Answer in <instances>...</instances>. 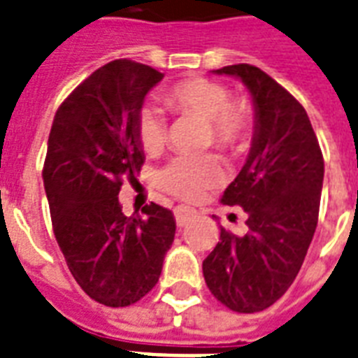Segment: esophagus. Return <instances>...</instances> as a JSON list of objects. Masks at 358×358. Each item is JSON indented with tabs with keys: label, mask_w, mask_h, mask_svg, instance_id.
<instances>
[{
	"label": "esophagus",
	"mask_w": 358,
	"mask_h": 358,
	"mask_svg": "<svg viewBox=\"0 0 358 358\" xmlns=\"http://www.w3.org/2000/svg\"><path fill=\"white\" fill-rule=\"evenodd\" d=\"M173 215H176L177 226H185L187 222H190L194 217H196V209L192 207H185V205H177L173 209Z\"/></svg>",
	"instance_id": "obj_1"
}]
</instances>
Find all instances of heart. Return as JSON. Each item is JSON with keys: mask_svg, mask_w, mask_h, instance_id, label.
Listing matches in <instances>:
<instances>
[{"mask_svg": "<svg viewBox=\"0 0 358 358\" xmlns=\"http://www.w3.org/2000/svg\"><path fill=\"white\" fill-rule=\"evenodd\" d=\"M162 102L179 117H194L205 124V145L224 153H237L254 129V110L243 99H229L224 84L207 78H188L168 85L160 93ZM136 140L149 157L166 148V123L155 108H141L136 117ZM222 166L213 157H182L166 166L160 173V187L185 201L203 196L207 188L220 185Z\"/></svg>", "mask_w": 358, "mask_h": 358, "instance_id": "obj_1", "label": "heart"}]
</instances>
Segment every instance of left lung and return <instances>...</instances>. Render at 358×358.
<instances>
[{
  "label": "left lung",
  "mask_w": 358,
  "mask_h": 358,
  "mask_svg": "<svg viewBox=\"0 0 358 358\" xmlns=\"http://www.w3.org/2000/svg\"><path fill=\"white\" fill-rule=\"evenodd\" d=\"M243 80L256 108V132L246 164L222 194V203L246 210L245 235L220 226V241L203 259L217 301L254 314L278 301L301 271L320 217L325 162L306 110L254 65L222 66Z\"/></svg>",
  "instance_id": "1"
}]
</instances>
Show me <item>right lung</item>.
<instances>
[{
	"label": "right lung",
	"instance_id": "add662e5",
	"mask_svg": "<svg viewBox=\"0 0 358 358\" xmlns=\"http://www.w3.org/2000/svg\"><path fill=\"white\" fill-rule=\"evenodd\" d=\"M164 74L130 59L96 69L61 102L43 179L57 245L91 299L129 306L153 289L176 237L170 209L149 203L124 217L119 190L143 166L136 117Z\"/></svg>",
	"mask_w": 358,
	"mask_h": 358
}]
</instances>
